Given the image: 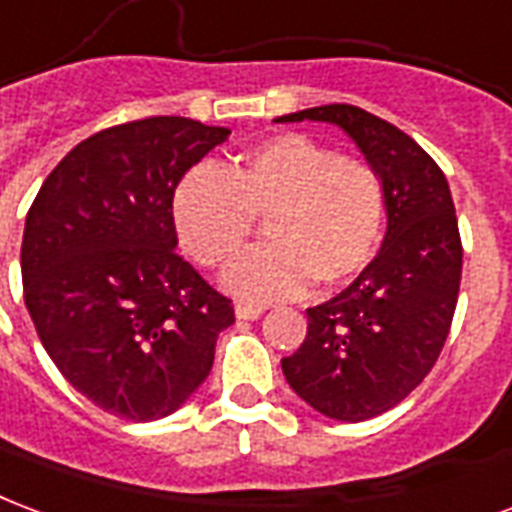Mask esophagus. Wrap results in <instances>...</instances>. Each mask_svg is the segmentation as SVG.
Returning a JSON list of instances; mask_svg holds the SVG:
<instances>
[{"instance_id":"obj_1","label":"esophagus","mask_w":512,"mask_h":512,"mask_svg":"<svg viewBox=\"0 0 512 512\" xmlns=\"http://www.w3.org/2000/svg\"><path fill=\"white\" fill-rule=\"evenodd\" d=\"M263 312H266V306L263 304H244V301H241V304H236L238 320H257V317H260Z\"/></svg>"}]
</instances>
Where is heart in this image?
I'll return each instance as SVG.
<instances>
[{"mask_svg": "<svg viewBox=\"0 0 512 512\" xmlns=\"http://www.w3.org/2000/svg\"><path fill=\"white\" fill-rule=\"evenodd\" d=\"M266 219L268 246L238 257L225 285L241 298H293L317 282L347 285L377 255L385 184L372 162L336 154L306 135H276L244 151L227 173L198 165L176 184L173 225L187 255L219 268Z\"/></svg>", "mask_w": 512, "mask_h": 512, "instance_id": "1", "label": "heart"}]
</instances>
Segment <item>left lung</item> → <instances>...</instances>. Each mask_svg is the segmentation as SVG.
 Here are the masks:
<instances>
[{
	"mask_svg": "<svg viewBox=\"0 0 512 512\" xmlns=\"http://www.w3.org/2000/svg\"><path fill=\"white\" fill-rule=\"evenodd\" d=\"M304 119L339 124L385 184L382 249L350 287L306 309L304 344L282 358L306 404L358 423L396 407L434 369L456 312L464 249L448 179L407 132L344 102L276 121Z\"/></svg>",
	"mask_w": 512,
	"mask_h": 512,
	"instance_id": "1",
	"label": "left lung"
}]
</instances>
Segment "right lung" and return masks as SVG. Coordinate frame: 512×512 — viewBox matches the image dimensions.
<instances>
[{
	"label": "right lung",
	"instance_id": "add662e5",
	"mask_svg": "<svg viewBox=\"0 0 512 512\" xmlns=\"http://www.w3.org/2000/svg\"><path fill=\"white\" fill-rule=\"evenodd\" d=\"M230 130L184 116L81 140L43 181L21 244L24 301L56 369L100 410L157 420L211 372L236 323L176 252L173 192Z\"/></svg>",
	"mask_w": 512,
	"mask_h": 512
}]
</instances>
